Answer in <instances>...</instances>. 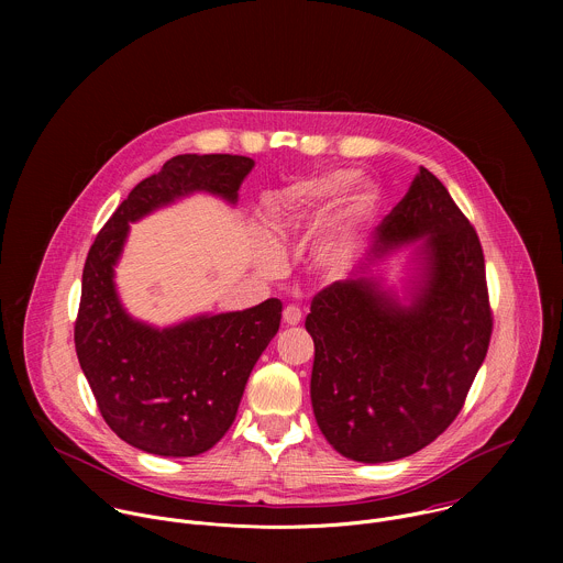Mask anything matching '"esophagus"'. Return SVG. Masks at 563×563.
I'll list each match as a JSON object with an SVG mask.
<instances>
[{"label": "esophagus", "instance_id": "esophagus-1", "mask_svg": "<svg viewBox=\"0 0 563 563\" xmlns=\"http://www.w3.org/2000/svg\"><path fill=\"white\" fill-rule=\"evenodd\" d=\"M283 320H285V325H298L302 320V311L296 305H287L283 309Z\"/></svg>", "mask_w": 563, "mask_h": 563}]
</instances>
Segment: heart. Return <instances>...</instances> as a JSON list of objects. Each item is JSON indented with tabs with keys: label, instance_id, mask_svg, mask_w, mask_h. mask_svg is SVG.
Segmentation results:
<instances>
[{
	"label": "heart",
	"instance_id": "obj_1",
	"mask_svg": "<svg viewBox=\"0 0 563 563\" xmlns=\"http://www.w3.org/2000/svg\"><path fill=\"white\" fill-rule=\"evenodd\" d=\"M352 178V172H330L323 176L296 180L274 194L263 213V229L272 243H285L289 233L298 229L313 211L334 202L347 189ZM376 202L378 191L372 183H356L347 191L341 209V227L334 235L325 238L311 254V267L320 276H334L347 265L352 254L354 229L369 218ZM265 265L272 267L274 263L265 261Z\"/></svg>",
	"mask_w": 563,
	"mask_h": 563
}]
</instances>
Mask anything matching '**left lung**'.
<instances>
[{"label": "left lung", "instance_id": "1", "mask_svg": "<svg viewBox=\"0 0 563 563\" xmlns=\"http://www.w3.org/2000/svg\"><path fill=\"white\" fill-rule=\"evenodd\" d=\"M358 272L311 300V408L343 456L387 463L432 443L456 419L486 358L493 313L478 235L437 176L421 167L376 227ZM417 244L398 297L371 274Z\"/></svg>", "mask_w": 563, "mask_h": 563}]
</instances>
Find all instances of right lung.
<instances>
[{
  "mask_svg": "<svg viewBox=\"0 0 563 563\" xmlns=\"http://www.w3.org/2000/svg\"><path fill=\"white\" fill-rule=\"evenodd\" d=\"M254 169L229 153H185L142 180L98 233L82 274L75 352L109 428L157 456H196L231 428L247 378L280 328L283 302L224 313H198L169 328L133 318L120 300L115 267L129 224L209 194L227 205Z\"/></svg>",
  "mask_w": 563,
  "mask_h": 563,
  "instance_id": "right-lung-1",
  "label": "right lung"
}]
</instances>
